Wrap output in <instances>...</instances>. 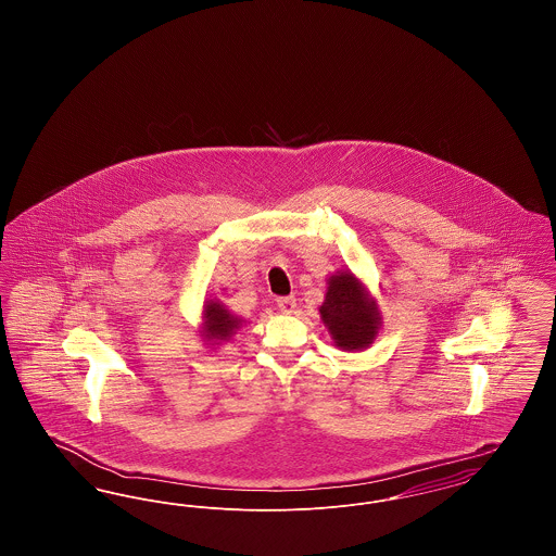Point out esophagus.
I'll list each match as a JSON object with an SVG mask.
<instances>
[{
    "mask_svg": "<svg viewBox=\"0 0 556 556\" xmlns=\"http://www.w3.org/2000/svg\"><path fill=\"white\" fill-rule=\"evenodd\" d=\"M277 306H279V311H281V313L291 315V313H295V298H293V295L279 298V300H277Z\"/></svg>",
    "mask_w": 556,
    "mask_h": 556,
    "instance_id": "obj_1",
    "label": "esophagus"
}]
</instances>
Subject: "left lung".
Segmentation results:
<instances>
[{
    "label": "left lung",
    "mask_w": 556,
    "mask_h": 556,
    "mask_svg": "<svg viewBox=\"0 0 556 556\" xmlns=\"http://www.w3.org/2000/svg\"><path fill=\"white\" fill-rule=\"evenodd\" d=\"M318 313L333 344L344 352L369 348L381 329L379 304L352 270H338L327 279L325 302Z\"/></svg>",
    "instance_id": "left-lung-1"
}]
</instances>
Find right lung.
Segmentation results:
<instances>
[{
  "label": "right lung",
  "instance_id": "right-lung-1",
  "mask_svg": "<svg viewBox=\"0 0 556 556\" xmlns=\"http://www.w3.org/2000/svg\"><path fill=\"white\" fill-rule=\"evenodd\" d=\"M243 323L245 320L238 317L236 313H231L220 300H216V298L204 300L200 336L208 348H218V345L229 342L238 333V329H241Z\"/></svg>",
  "mask_w": 556,
  "mask_h": 556
}]
</instances>
